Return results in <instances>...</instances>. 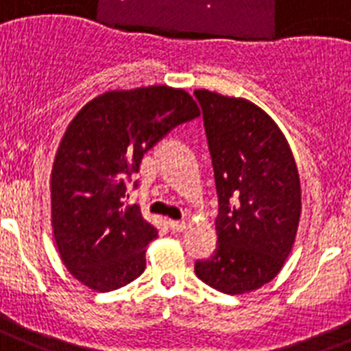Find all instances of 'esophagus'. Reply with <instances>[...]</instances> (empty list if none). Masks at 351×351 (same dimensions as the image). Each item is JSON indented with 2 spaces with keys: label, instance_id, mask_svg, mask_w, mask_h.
Returning a JSON list of instances; mask_svg holds the SVG:
<instances>
[{
  "label": "esophagus",
  "instance_id": "obj_1",
  "mask_svg": "<svg viewBox=\"0 0 351 351\" xmlns=\"http://www.w3.org/2000/svg\"><path fill=\"white\" fill-rule=\"evenodd\" d=\"M167 225H169V228L173 232H184L185 230V221H175V219H169V223H167Z\"/></svg>",
  "mask_w": 351,
  "mask_h": 351
}]
</instances>
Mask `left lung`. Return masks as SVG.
<instances>
[{
  "label": "left lung",
  "mask_w": 351,
  "mask_h": 351,
  "mask_svg": "<svg viewBox=\"0 0 351 351\" xmlns=\"http://www.w3.org/2000/svg\"><path fill=\"white\" fill-rule=\"evenodd\" d=\"M216 178L217 246L196 261L199 280L226 294L273 280L293 248L302 212L300 176L284 134L248 99L194 90Z\"/></svg>",
  "instance_id": "8db88e82"
}]
</instances>
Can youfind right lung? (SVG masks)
<instances>
[{
    "label": "right lung",
    "instance_id": "1",
    "mask_svg": "<svg viewBox=\"0 0 351 351\" xmlns=\"http://www.w3.org/2000/svg\"><path fill=\"white\" fill-rule=\"evenodd\" d=\"M198 116L185 90L152 85L101 94L71 121L51 171V217L60 258L76 280L107 293L141 276L158 232L126 203V185L144 153Z\"/></svg>",
    "mask_w": 351,
    "mask_h": 351
}]
</instances>
